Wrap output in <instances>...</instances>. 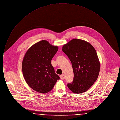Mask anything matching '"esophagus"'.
<instances>
[{
  "instance_id": "esophagus-1",
  "label": "esophagus",
  "mask_w": 120,
  "mask_h": 120,
  "mask_svg": "<svg viewBox=\"0 0 120 120\" xmlns=\"http://www.w3.org/2000/svg\"><path fill=\"white\" fill-rule=\"evenodd\" d=\"M60 78L62 80H64L65 79V75L64 74L62 75H60Z\"/></svg>"
}]
</instances>
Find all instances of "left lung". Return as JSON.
<instances>
[{
  "instance_id": "obj_1",
  "label": "left lung",
  "mask_w": 120,
  "mask_h": 120,
  "mask_svg": "<svg viewBox=\"0 0 120 120\" xmlns=\"http://www.w3.org/2000/svg\"><path fill=\"white\" fill-rule=\"evenodd\" d=\"M62 50L71 62L74 72L73 82L68 84L69 89L76 94L87 91L96 81L100 71L95 49L86 41L74 39L63 45Z\"/></svg>"
}]
</instances>
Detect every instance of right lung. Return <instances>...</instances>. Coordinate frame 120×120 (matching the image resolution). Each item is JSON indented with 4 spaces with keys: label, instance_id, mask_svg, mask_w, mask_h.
<instances>
[{
    "label": "right lung",
    "instance_id": "right-lung-1",
    "mask_svg": "<svg viewBox=\"0 0 120 120\" xmlns=\"http://www.w3.org/2000/svg\"><path fill=\"white\" fill-rule=\"evenodd\" d=\"M58 49L57 46L43 40L31 46L26 52L22 63L23 76L34 91L47 93L60 79L51 63Z\"/></svg>",
    "mask_w": 120,
    "mask_h": 120
}]
</instances>
